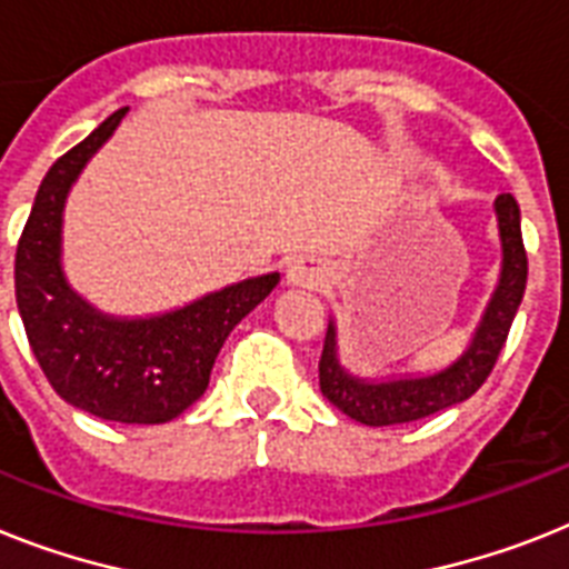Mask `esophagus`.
Instances as JSON below:
<instances>
[{"label":"esophagus","mask_w":569,"mask_h":569,"mask_svg":"<svg viewBox=\"0 0 569 569\" xmlns=\"http://www.w3.org/2000/svg\"><path fill=\"white\" fill-rule=\"evenodd\" d=\"M286 283L303 286V289H318L323 283V269L315 260H309V257H300V260H295L286 269Z\"/></svg>","instance_id":"obj_1"}]
</instances>
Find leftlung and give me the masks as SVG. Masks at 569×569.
<instances>
[{
	"instance_id": "1",
	"label": "left lung",
	"mask_w": 569,
	"mask_h": 569,
	"mask_svg": "<svg viewBox=\"0 0 569 569\" xmlns=\"http://www.w3.org/2000/svg\"><path fill=\"white\" fill-rule=\"evenodd\" d=\"M495 211H498L500 240H503V271H500L498 292L491 298L466 356L448 370L428 376V379L373 385V381L352 379L338 367L336 329L329 323L318 373H321V393L341 413L361 425H373V428L417 422V419L431 417V413H439L451 405L466 402L489 379L506 338H509L523 289H527V248H523V237H520V211L515 196L500 193L495 199Z\"/></svg>"
}]
</instances>
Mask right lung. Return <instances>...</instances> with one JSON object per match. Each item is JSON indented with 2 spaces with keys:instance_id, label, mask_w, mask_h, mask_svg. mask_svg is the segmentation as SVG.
Instances as JSON below:
<instances>
[{
  "instance_id": "add662e5",
  "label": "right lung",
  "mask_w": 569,
  "mask_h": 569,
  "mask_svg": "<svg viewBox=\"0 0 569 569\" xmlns=\"http://www.w3.org/2000/svg\"><path fill=\"white\" fill-rule=\"evenodd\" d=\"M123 114L127 109L109 114L51 164L19 237L13 286L28 343L57 396L109 422L161 425L204 393L228 332L280 277H251L147 321L103 318L71 292L60 271L66 193Z\"/></svg>"
}]
</instances>
